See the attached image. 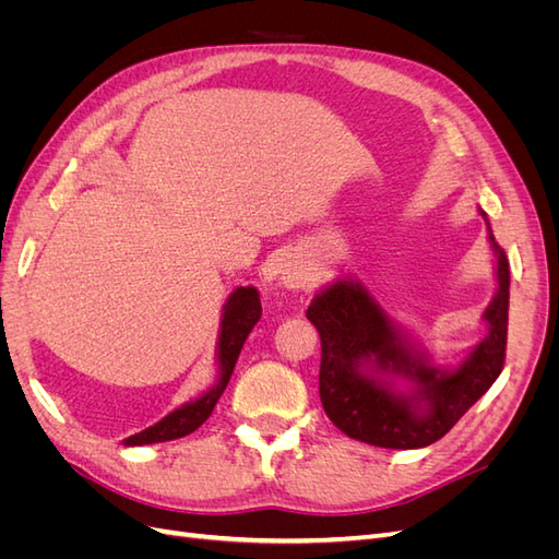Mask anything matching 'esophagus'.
<instances>
[{
    "mask_svg": "<svg viewBox=\"0 0 559 559\" xmlns=\"http://www.w3.org/2000/svg\"><path fill=\"white\" fill-rule=\"evenodd\" d=\"M280 280L284 286H289V289H298V286L306 284V270L296 263H284L280 270Z\"/></svg>",
    "mask_w": 559,
    "mask_h": 559,
    "instance_id": "34e87169",
    "label": "esophagus"
}]
</instances>
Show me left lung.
<instances>
[{
	"label": "left lung",
	"instance_id": "8db88e82",
	"mask_svg": "<svg viewBox=\"0 0 559 559\" xmlns=\"http://www.w3.org/2000/svg\"><path fill=\"white\" fill-rule=\"evenodd\" d=\"M489 242L497 251L499 280L497 296L485 310L489 333L454 373H441L411 357L399 333L359 284L335 282L312 300L308 319L321 337L319 396L337 429L378 448H425L443 438L495 384L506 361L511 270L492 230ZM366 362L413 377L420 384V400H429L430 408L417 414L413 400L394 397L368 379L360 370Z\"/></svg>",
	"mask_w": 559,
	"mask_h": 559
}]
</instances>
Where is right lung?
<instances>
[{"label":"right lung","mask_w":559,"mask_h":559,"mask_svg":"<svg viewBox=\"0 0 559 559\" xmlns=\"http://www.w3.org/2000/svg\"><path fill=\"white\" fill-rule=\"evenodd\" d=\"M259 319H261L259 292L253 289V286H240V289H235L226 302L224 321H222V337H218V368H222V378H218V384L212 386L210 392L205 396H200L198 401H193L189 405H181L179 411L160 419L158 425L126 438V445H148V443L175 441V438L189 436L191 431H195L202 421L212 415L216 401L222 399L224 389L230 382L233 368H235V364H238L240 349L247 341V335L251 333L253 326H257Z\"/></svg>","instance_id":"right-lung-1"}]
</instances>
